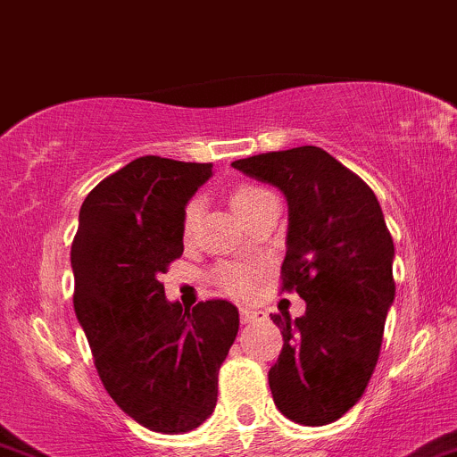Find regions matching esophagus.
<instances>
[{"label":"esophagus","mask_w":457,"mask_h":457,"mask_svg":"<svg viewBox=\"0 0 457 457\" xmlns=\"http://www.w3.org/2000/svg\"><path fill=\"white\" fill-rule=\"evenodd\" d=\"M262 318H264V312H255V309H246V307L240 309V320H243L245 324L258 322Z\"/></svg>","instance_id":"1"}]
</instances>
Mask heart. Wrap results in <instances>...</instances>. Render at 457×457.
<instances>
[{"label":"heart","mask_w":457,"mask_h":457,"mask_svg":"<svg viewBox=\"0 0 457 457\" xmlns=\"http://www.w3.org/2000/svg\"><path fill=\"white\" fill-rule=\"evenodd\" d=\"M275 195L269 191V188L253 185V182H240L232 188V195H229V204L240 217L249 219L262 204H266L269 199ZM199 214H202V202L199 197L188 199L185 211H182V236L188 240L193 234H195ZM260 277V264L255 262H249V264H240V262H223V264L217 266L214 270V283L221 287L223 292L232 296H246L253 287L255 279Z\"/></svg>","instance_id":"obj_1"}]
</instances>
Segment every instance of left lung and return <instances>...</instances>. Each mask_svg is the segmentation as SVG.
<instances>
[{
  "instance_id": "8db88e82",
  "label": "left lung",
  "mask_w": 457,
  "mask_h": 457,
  "mask_svg": "<svg viewBox=\"0 0 457 457\" xmlns=\"http://www.w3.org/2000/svg\"><path fill=\"white\" fill-rule=\"evenodd\" d=\"M281 188L290 208L281 292L307 303L292 322L272 313L283 348L269 371L272 400L301 426H327L363 395L395 296L393 238L374 191L316 145L234 161Z\"/></svg>"
}]
</instances>
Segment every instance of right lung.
<instances>
[{
    "label": "right lung",
    "mask_w": 457,
    "mask_h": 457,
    "mask_svg": "<svg viewBox=\"0 0 457 457\" xmlns=\"http://www.w3.org/2000/svg\"><path fill=\"white\" fill-rule=\"evenodd\" d=\"M212 162L139 156L87 193L71 264L75 313L113 402L139 426L182 434L217 406L219 370L238 333L223 298L182 309L161 275L185 251L182 211Z\"/></svg>",
    "instance_id": "add662e5"
}]
</instances>
